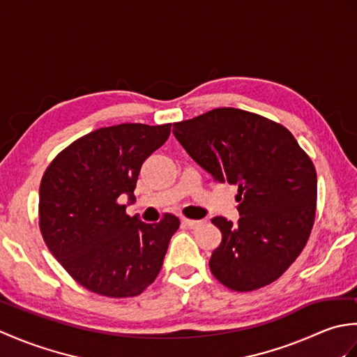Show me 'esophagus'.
Returning <instances> with one entry per match:
<instances>
[{
	"instance_id": "obj_1",
	"label": "esophagus",
	"mask_w": 357,
	"mask_h": 357,
	"mask_svg": "<svg viewBox=\"0 0 357 357\" xmlns=\"http://www.w3.org/2000/svg\"><path fill=\"white\" fill-rule=\"evenodd\" d=\"M206 221H195V219H183V224L185 227H188V229H198V227H201Z\"/></svg>"
}]
</instances>
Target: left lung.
<instances>
[{"mask_svg":"<svg viewBox=\"0 0 357 357\" xmlns=\"http://www.w3.org/2000/svg\"><path fill=\"white\" fill-rule=\"evenodd\" d=\"M173 135L218 183L238 187V222L213 218L222 241L210 270L234 291L271 284L296 261L313 229L316 170L280 124L239 109H215L173 124Z\"/></svg>","mask_w":357,"mask_h":357,"instance_id":"1","label":"left lung"}]
</instances>
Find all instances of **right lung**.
<instances>
[{"mask_svg": "<svg viewBox=\"0 0 357 357\" xmlns=\"http://www.w3.org/2000/svg\"><path fill=\"white\" fill-rule=\"evenodd\" d=\"M172 124L98 128L63 150L40 185L45 245L87 290L128 298L142 293L162 267L179 219L146 224L126 215L136 201L141 165L169 139Z\"/></svg>", "mask_w": 357, "mask_h": 357, "instance_id": "add662e5", "label": "right lung"}]
</instances>
